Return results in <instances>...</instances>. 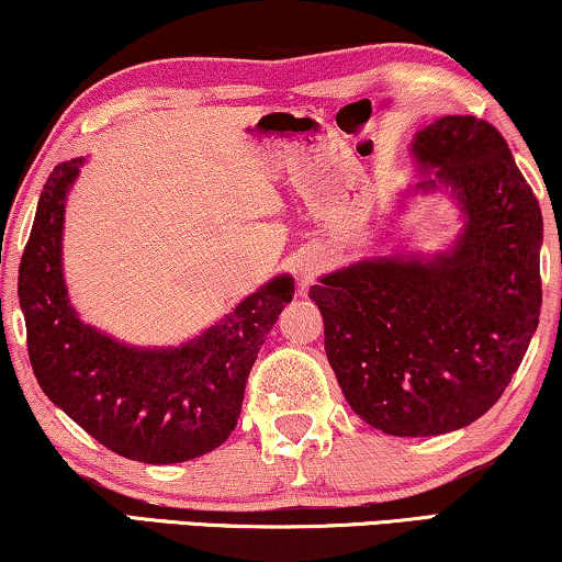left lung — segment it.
<instances>
[{"instance_id":"obj_1","label":"left lung","mask_w":562,"mask_h":562,"mask_svg":"<svg viewBox=\"0 0 562 562\" xmlns=\"http://www.w3.org/2000/svg\"><path fill=\"white\" fill-rule=\"evenodd\" d=\"M423 190L457 192L467 227L449 254L360 261L308 296L347 403L390 436H438L499 401L538 329L542 213L504 136L443 116L413 142Z\"/></svg>"}]
</instances>
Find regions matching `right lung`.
Instances as JSON below:
<instances>
[{
    "label": "right lung",
    "instance_id": "right-lung-1",
    "mask_svg": "<svg viewBox=\"0 0 562 562\" xmlns=\"http://www.w3.org/2000/svg\"><path fill=\"white\" fill-rule=\"evenodd\" d=\"M80 159L53 169L20 263L27 352L43 393L119 457L180 463L221 446L240 416L258 349L294 299L279 276L210 327L169 349L119 345L78 319L63 281L65 194Z\"/></svg>",
    "mask_w": 562,
    "mask_h": 562
}]
</instances>
